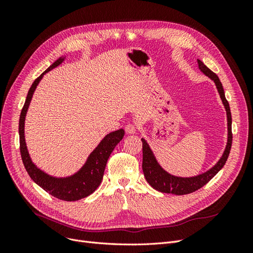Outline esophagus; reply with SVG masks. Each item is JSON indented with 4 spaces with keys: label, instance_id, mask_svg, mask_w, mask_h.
I'll use <instances>...</instances> for the list:
<instances>
[{
    "label": "esophagus",
    "instance_id": "34e87169",
    "mask_svg": "<svg viewBox=\"0 0 253 253\" xmlns=\"http://www.w3.org/2000/svg\"><path fill=\"white\" fill-rule=\"evenodd\" d=\"M136 126L133 124H128L126 126V132L127 134H135L136 133Z\"/></svg>",
    "mask_w": 253,
    "mask_h": 253
}]
</instances>
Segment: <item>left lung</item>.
Instances as JSON below:
<instances>
[{"label":"left lung","mask_w":253,"mask_h":253,"mask_svg":"<svg viewBox=\"0 0 253 253\" xmlns=\"http://www.w3.org/2000/svg\"><path fill=\"white\" fill-rule=\"evenodd\" d=\"M198 68L211 80L214 81L217 88V91L219 94V97L223 101V104L225 106V110L227 113V121H228V139H227V145L226 149L223 153V156L213 166L210 170H208L205 173H202L197 176H193V177H178V176H174L165 171L160 165L157 163V160L153 154V152L150 148L148 142L143 138H141L142 141V171L144 174V177L147 181L150 183L152 188L159 191L163 193H172L175 195H185L192 193L194 191L201 189L204 187L207 182L210 179H212L223 168L227 162V158L229 156V153L231 150L232 144V131H231V125H232V118H231V112L230 106L225 97V91L223 88V84L219 81V78L214 74L212 71H210L201 60H197Z\"/></svg>","instance_id":"1"}]
</instances>
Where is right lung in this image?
I'll return each instance as SVG.
<instances>
[{
  "mask_svg": "<svg viewBox=\"0 0 253 253\" xmlns=\"http://www.w3.org/2000/svg\"><path fill=\"white\" fill-rule=\"evenodd\" d=\"M64 59L65 57H61L57 61H55L46 71L42 73L34 81L33 85L30 86L28 90L24 106H23L21 111L19 121L20 152L23 164H24L28 175L38 186H40L43 190L46 191V192H48L53 197L59 198V200L75 202L90 195L99 187V185H100L103 178V173L106 163H108V159L115 147L124 138L125 131L124 128H120L106 135L101 140V142L97 145L96 149L90 153L85 164L83 165L81 169L74 175L68 176V177H53V176H50L47 173L40 170L32 162V158H30L29 153L27 151L24 136V124L28 106L30 101H32L34 91L36 90V87L39 84L40 80L43 78V76L48 73L50 70H52V68L60 65L63 62Z\"/></svg>",
  "mask_w": 253,
  "mask_h": 253,
  "instance_id": "right-lung-1",
  "label": "right lung"
}]
</instances>
